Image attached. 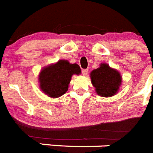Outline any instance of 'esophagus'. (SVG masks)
Masks as SVG:
<instances>
[{
    "mask_svg": "<svg viewBox=\"0 0 153 153\" xmlns=\"http://www.w3.org/2000/svg\"><path fill=\"white\" fill-rule=\"evenodd\" d=\"M87 74H88V70L87 69H83L82 70V74L84 76L87 75Z\"/></svg>",
    "mask_w": 153,
    "mask_h": 153,
    "instance_id": "esophagus-1",
    "label": "esophagus"
}]
</instances>
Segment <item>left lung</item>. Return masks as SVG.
<instances>
[{
	"mask_svg": "<svg viewBox=\"0 0 153 153\" xmlns=\"http://www.w3.org/2000/svg\"><path fill=\"white\" fill-rule=\"evenodd\" d=\"M90 77L93 86H95L96 92L104 97L115 95L122 81L120 73L110 68L106 63H102L99 68L93 70Z\"/></svg>",
	"mask_w": 153,
	"mask_h": 153,
	"instance_id": "left-lung-1",
	"label": "left lung"
}]
</instances>
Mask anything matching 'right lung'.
<instances>
[{
	"label": "right lung",
	"instance_id": "obj_1",
	"mask_svg": "<svg viewBox=\"0 0 153 153\" xmlns=\"http://www.w3.org/2000/svg\"><path fill=\"white\" fill-rule=\"evenodd\" d=\"M80 72L79 65L60 60L42 70L39 76L40 89L51 97H60L68 90L73 74H79Z\"/></svg>",
	"mask_w": 153,
	"mask_h": 153
}]
</instances>
